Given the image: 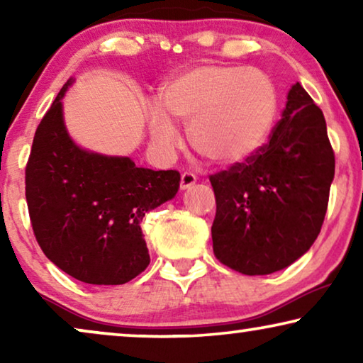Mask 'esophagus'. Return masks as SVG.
I'll return each mask as SVG.
<instances>
[{
    "label": "esophagus",
    "instance_id": "1",
    "mask_svg": "<svg viewBox=\"0 0 363 363\" xmlns=\"http://www.w3.org/2000/svg\"><path fill=\"white\" fill-rule=\"evenodd\" d=\"M195 182H196V177L193 175V173H190V172L182 173L180 188H182V190H186V188H190L191 185H195Z\"/></svg>",
    "mask_w": 363,
    "mask_h": 363
}]
</instances>
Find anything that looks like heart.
I'll return each mask as SVG.
<instances>
[{"label": "heart", "mask_w": 363, "mask_h": 363, "mask_svg": "<svg viewBox=\"0 0 363 363\" xmlns=\"http://www.w3.org/2000/svg\"><path fill=\"white\" fill-rule=\"evenodd\" d=\"M160 108L150 112V132L162 150L180 133L169 116L188 123L195 150L215 165L233 167L264 147L274 127L279 96L271 77L246 66L206 64L163 84Z\"/></svg>", "instance_id": "1"}]
</instances>
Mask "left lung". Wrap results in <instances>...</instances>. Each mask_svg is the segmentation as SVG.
Instances as JSON below:
<instances>
[{
	"instance_id": "obj_1",
	"label": "left lung",
	"mask_w": 363,
	"mask_h": 363,
	"mask_svg": "<svg viewBox=\"0 0 363 363\" xmlns=\"http://www.w3.org/2000/svg\"><path fill=\"white\" fill-rule=\"evenodd\" d=\"M334 172L324 113L297 82L264 147L210 175L218 261L241 274L264 276L299 259L320 233Z\"/></svg>"
}]
</instances>
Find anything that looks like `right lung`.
<instances>
[{"instance_id":"1","label":"right lung","mask_w":363,"mask_h":363,"mask_svg":"<svg viewBox=\"0 0 363 363\" xmlns=\"http://www.w3.org/2000/svg\"><path fill=\"white\" fill-rule=\"evenodd\" d=\"M66 89L34 133L26 163L29 220L59 269L87 284H125L150 262L143 216L177 195L180 173L79 148L62 121Z\"/></svg>"}]
</instances>
